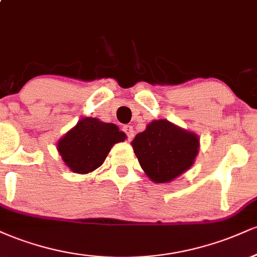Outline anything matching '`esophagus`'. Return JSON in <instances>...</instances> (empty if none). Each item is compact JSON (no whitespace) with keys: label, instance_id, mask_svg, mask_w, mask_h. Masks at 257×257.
<instances>
[{"label":"esophagus","instance_id":"34e87169","mask_svg":"<svg viewBox=\"0 0 257 257\" xmlns=\"http://www.w3.org/2000/svg\"><path fill=\"white\" fill-rule=\"evenodd\" d=\"M123 132L125 133L129 140H131V139H133V137H134V128H133L132 125H124V126H123Z\"/></svg>","mask_w":257,"mask_h":257}]
</instances>
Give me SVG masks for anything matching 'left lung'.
Listing matches in <instances>:
<instances>
[{
  "label": "left lung",
  "instance_id": "8db88e82",
  "mask_svg": "<svg viewBox=\"0 0 257 257\" xmlns=\"http://www.w3.org/2000/svg\"><path fill=\"white\" fill-rule=\"evenodd\" d=\"M135 156L146 175L157 184H166L192 167L199 139L167 119L149 123L132 141Z\"/></svg>",
  "mask_w": 257,
  "mask_h": 257
}]
</instances>
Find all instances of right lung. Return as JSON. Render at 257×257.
Instances as JSON below:
<instances>
[{
  "mask_svg": "<svg viewBox=\"0 0 257 257\" xmlns=\"http://www.w3.org/2000/svg\"><path fill=\"white\" fill-rule=\"evenodd\" d=\"M126 135L113 123L85 117L58 143V151L72 172L88 174L104 163L111 147Z\"/></svg>",
  "mask_w": 257,
  "mask_h": 257,
  "instance_id": "obj_1",
  "label": "right lung"
}]
</instances>
